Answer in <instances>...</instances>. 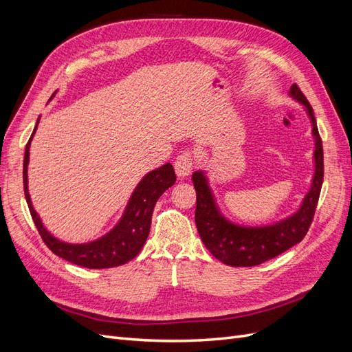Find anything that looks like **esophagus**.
<instances>
[{"label":"esophagus","instance_id":"esophagus-1","mask_svg":"<svg viewBox=\"0 0 352 352\" xmlns=\"http://www.w3.org/2000/svg\"><path fill=\"white\" fill-rule=\"evenodd\" d=\"M175 170L179 179L189 176V173L192 172V158H190V153H182L177 155L175 162Z\"/></svg>","mask_w":352,"mask_h":352}]
</instances>
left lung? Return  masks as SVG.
Returning <instances> with one entry per match:
<instances>
[{"instance_id":"8db88e82","label":"left lung","mask_w":352,"mask_h":352,"mask_svg":"<svg viewBox=\"0 0 352 352\" xmlns=\"http://www.w3.org/2000/svg\"><path fill=\"white\" fill-rule=\"evenodd\" d=\"M289 97L304 105L311 122L314 140V173L311 184L300 207L292 214L269 225H239L229 220L217 207L204 170H197L192 173V182L197 190L195 223L201 241L217 260L232 267H251L278 257L279 254L302 241L313 221L323 184V146L311 105L295 83L289 89Z\"/></svg>"}]
</instances>
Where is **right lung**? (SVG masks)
Instances as JSON below:
<instances>
[{"label":"right lung","mask_w":352,"mask_h":352,"mask_svg":"<svg viewBox=\"0 0 352 352\" xmlns=\"http://www.w3.org/2000/svg\"><path fill=\"white\" fill-rule=\"evenodd\" d=\"M57 92V91H56ZM56 92L52 94L54 97ZM51 97V98H52ZM41 117H38L36 126L30 135V140L25 150L23 160V189L30 216L34 219L39 235L47 243V247L58 257L65 258L73 264L87 269H110L122 265L135 258L142 250L151 228V216L157 199L176 182L175 168L170 163L160 166L155 170L148 172L141 182L136 185L129 202L124 208L123 216L116 223V226L98 239L83 243L65 242L52 235L42 225V220L32 206L29 189H28V166L30 142L38 129Z\"/></svg>","instance_id":"add662e5"}]
</instances>
